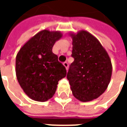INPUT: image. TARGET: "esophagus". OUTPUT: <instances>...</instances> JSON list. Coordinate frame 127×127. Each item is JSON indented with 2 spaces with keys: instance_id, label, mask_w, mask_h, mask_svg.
<instances>
[{
  "instance_id": "1",
  "label": "esophagus",
  "mask_w": 127,
  "mask_h": 127,
  "mask_svg": "<svg viewBox=\"0 0 127 127\" xmlns=\"http://www.w3.org/2000/svg\"><path fill=\"white\" fill-rule=\"evenodd\" d=\"M63 65L64 66V67L66 68V70H68V69H69V64L67 63L66 62H64L63 63Z\"/></svg>"
}]
</instances>
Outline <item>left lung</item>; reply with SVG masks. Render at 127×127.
<instances>
[{"instance_id": "1", "label": "left lung", "mask_w": 127, "mask_h": 127, "mask_svg": "<svg viewBox=\"0 0 127 127\" xmlns=\"http://www.w3.org/2000/svg\"><path fill=\"white\" fill-rule=\"evenodd\" d=\"M72 57L66 77L73 95L82 102L96 99L106 91L112 64L107 51L95 36L86 31L70 32Z\"/></svg>"}]
</instances>
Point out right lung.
Instances as JSON below:
<instances>
[{"instance_id":"1","label":"right lung","mask_w":127,"mask_h":127,"mask_svg":"<svg viewBox=\"0 0 127 127\" xmlns=\"http://www.w3.org/2000/svg\"><path fill=\"white\" fill-rule=\"evenodd\" d=\"M62 36L60 31L43 30L24 43L17 54L16 77L24 92L34 101L50 99L58 81L66 76L65 67L52 52L54 45Z\"/></svg>"}]
</instances>
